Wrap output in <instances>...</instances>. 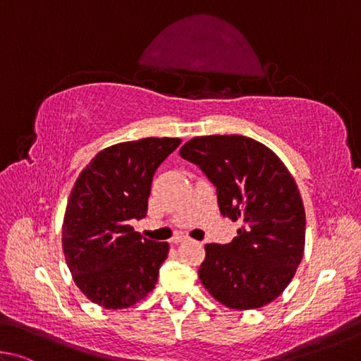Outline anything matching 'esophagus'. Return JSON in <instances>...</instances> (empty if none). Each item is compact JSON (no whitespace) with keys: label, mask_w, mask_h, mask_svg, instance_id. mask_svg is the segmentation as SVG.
<instances>
[{"label":"esophagus","mask_w":361,"mask_h":361,"mask_svg":"<svg viewBox=\"0 0 361 361\" xmlns=\"http://www.w3.org/2000/svg\"><path fill=\"white\" fill-rule=\"evenodd\" d=\"M184 241H187V238H184V236H177V238H174L171 243H173V244H180V243H184Z\"/></svg>","instance_id":"esophagus-1"}]
</instances>
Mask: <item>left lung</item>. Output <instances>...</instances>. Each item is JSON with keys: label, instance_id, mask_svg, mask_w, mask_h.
I'll return each mask as SVG.
<instances>
[{"label": "left lung", "instance_id": "obj_1", "mask_svg": "<svg viewBox=\"0 0 361 361\" xmlns=\"http://www.w3.org/2000/svg\"><path fill=\"white\" fill-rule=\"evenodd\" d=\"M180 157L216 187L222 216L243 222L231 243L206 244L201 282L226 307L268 305L293 279L305 252V206L292 174L273 150L247 136L193 137Z\"/></svg>", "mask_w": 361, "mask_h": 361}]
</instances>
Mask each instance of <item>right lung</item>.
I'll return each mask as SVG.
<instances>
[{"mask_svg": "<svg viewBox=\"0 0 361 361\" xmlns=\"http://www.w3.org/2000/svg\"><path fill=\"white\" fill-rule=\"evenodd\" d=\"M179 137H144L111 145L79 174L63 220V252L75 286L106 309H125L154 290L168 243L142 238L128 225L147 214L157 168Z\"/></svg>", "mask_w": 361, "mask_h": 361, "instance_id": "right-lung-1", "label": "right lung"}]
</instances>
